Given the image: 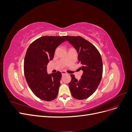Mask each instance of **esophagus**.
I'll list each match as a JSON object with an SVG mask.
<instances>
[{"instance_id":"obj_1","label":"esophagus","mask_w":132,"mask_h":132,"mask_svg":"<svg viewBox=\"0 0 132 132\" xmlns=\"http://www.w3.org/2000/svg\"><path fill=\"white\" fill-rule=\"evenodd\" d=\"M61 73H62V75H64V74H67V73L65 72V71H61Z\"/></svg>"}]
</instances>
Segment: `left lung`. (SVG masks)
<instances>
[{
    "instance_id": "obj_1",
    "label": "left lung",
    "mask_w": 132,
    "mask_h": 132,
    "mask_svg": "<svg viewBox=\"0 0 132 132\" xmlns=\"http://www.w3.org/2000/svg\"><path fill=\"white\" fill-rule=\"evenodd\" d=\"M73 45L78 54L79 62L83 71L81 78L78 80L73 74L70 76L69 87L75 98H88L96 90L102 76L103 64L100 54L93 44L80 36H64Z\"/></svg>"
}]
</instances>
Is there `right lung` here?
I'll return each instance as SVG.
<instances>
[{"label":"right lung","instance_id":"1","mask_svg":"<svg viewBox=\"0 0 132 132\" xmlns=\"http://www.w3.org/2000/svg\"><path fill=\"white\" fill-rule=\"evenodd\" d=\"M65 41L64 36H45L34 41L26 51L23 64L26 81L33 93L43 100H53L58 95L62 74H48L47 65L56 48Z\"/></svg>","mask_w":132,"mask_h":132}]
</instances>
